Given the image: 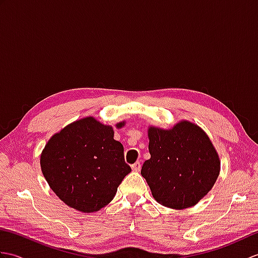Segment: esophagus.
Instances as JSON below:
<instances>
[{
    "instance_id": "obj_1",
    "label": "esophagus",
    "mask_w": 258,
    "mask_h": 258,
    "mask_svg": "<svg viewBox=\"0 0 258 258\" xmlns=\"http://www.w3.org/2000/svg\"><path fill=\"white\" fill-rule=\"evenodd\" d=\"M132 169L134 172H140L141 171V163L140 162H136L132 165Z\"/></svg>"
}]
</instances>
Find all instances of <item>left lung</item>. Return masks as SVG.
I'll use <instances>...</instances> for the list:
<instances>
[{
  "mask_svg": "<svg viewBox=\"0 0 258 258\" xmlns=\"http://www.w3.org/2000/svg\"><path fill=\"white\" fill-rule=\"evenodd\" d=\"M151 158L141 174L154 200L173 210L196 205L208 194L221 171L218 153L205 131L187 119L171 128H147Z\"/></svg>",
  "mask_w": 258,
  "mask_h": 258,
  "instance_id": "8db88e82",
  "label": "left lung"
}]
</instances>
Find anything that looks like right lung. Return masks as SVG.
<instances>
[{"instance_id":"1","label":"right lung","mask_w":258,"mask_h":258,"mask_svg":"<svg viewBox=\"0 0 258 258\" xmlns=\"http://www.w3.org/2000/svg\"><path fill=\"white\" fill-rule=\"evenodd\" d=\"M126 120L115 124L122 128ZM47 184L68 206L82 213L100 211L112 202L131 173L112 125L93 116L76 119L47 141L40 156Z\"/></svg>"}]
</instances>
